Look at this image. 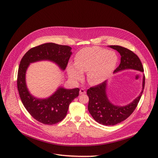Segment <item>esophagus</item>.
I'll return each instance as SVG.
<instances>
[{
  "label": "esophagus",
  "mask_w": 158,
  "mask_h": 158,
  "mask_svg": "<svg viewBox=\"0 0 158 158\" xmlns=\"http://www.w3.org/2000/svg\"><path fill=\"white\" fill-rule=\"evenodd\" d=\"M85 93H86V92H85V90L83 88H81L80 89V94L82 95V94H85Z\"/></svg>",
  "instance_id": "esophagus-1"
}]
</instances>
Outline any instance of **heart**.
I'll use <instances>...</instances> for the list:
<instances>
[{
  "label": "heart",
  "instance_id": "obj_1",
  "mask_svg": "<svg viewBox=\"0 0 158 158\" xmlns=\"http://www.w3.org/2000/svg\"><path fill=\"white\" fill-rule=\"evenodd\" d=\"M118 58L114 51L98 47H85L77 52L74 64L69 63L67 72L71 79L79 80L87 73V80L92 85L101 84L115 69Z\"/></svg>",
  "mask_w": 158,
  "mask_h": 158
}]
</instances>
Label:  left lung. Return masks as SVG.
Masks as SVG:
<instances>
[{
    "mask_svg": "<svg viewBox=\"0 0 158 158\" xmlns=\"http://www.w3.org/2000/svg\"><path fill=\"white\" fill-rule=\"evenodd\" d=\"M110 48L117 51L121 55V63L114 71L118 73L127 69H132L144 72V69L138 56L125 47L118 45H109ZM145 85V76L143 75L142 89L140 94L129 104L118 106L113 104L109 99L107 94V81L101 84L90 88L87 90L89 97L88 111L91 115L98 123L106 126L115 125L125 121L135 111L139 102Z\"/></svg>",
    "mask_w": 158,
    "mask_h": 158,
    "instance_id": "left-lung-1",
    "label": "left lung"
}]
</instances>
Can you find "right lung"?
Returning <instances> with one entry per match:
<instances>
[{"mask_svg": "<svg viewBox=\"0 0 158 158\" xmlns=\"http://www.w3.org/2000/svg\"><path fill=\"white\" fill-rule=\"evenodd\" d=\"M72 48L67 45L47 43L33 47L22 57L19 66L17 85L22 102L35 120L45 125H54L66 117L70 103L78 96L79 88L65 89L60 86L50 97L37 98L28 90L26 74L31 63L49 60L64 70L72 55Z\"/></svg>", "mask_w": 158, "mask_h": 158, "instance_id": "1", "label": "right lung"}]
</instances>
